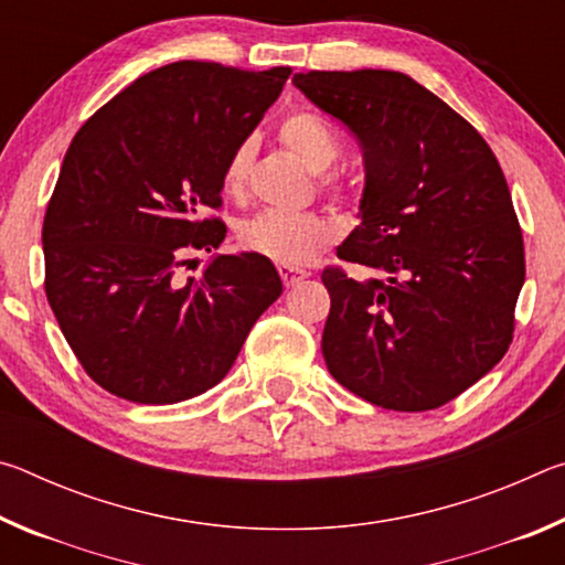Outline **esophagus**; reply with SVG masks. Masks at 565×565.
Returning <instances> with one entry per match:
<instances>
[{
	"mask_svg": "<svg viewBox=\"0 0 565 565\" xmlns=\"http://www.w3.org/2000/svg\"><path fill=\"white\" fill-rule=\"evenodd\" d=\"M279 274H281V281L286 286L299 284L301 279H306V276H309V271L299 269V266H291V264H279Z\"/></svg>",
	"mask_w": 565,
	"mask_h": 565,
	"instance_id": "1",
	"label": "esophagus"
}]
</instances>
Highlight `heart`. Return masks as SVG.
<instances>
[{
	"instance_id": "1",
	"label": "heart",
	"mask_w": 565,
	"mask_h": 565,
	"mask_svg": "<svg viewBox=\"0 0 565 565\" xmlns=\"http://www.w3.org/2000/svg\"><path fill=\"white\" fill-rule=\"evenodd\" d=\"M279 141L306 169L317 174V184L323 194L341 204L353 202L356 196L353 179L339 169H331L341 157L343 141L329 119L317 111H291L279 124ZM252 161L254 141H238L222 174L228 194H242ZM337 236L339 224L321 212H262L238 228V244L246 252L266 256L276 264H306Z\"/></svg>"
}]
</instances>
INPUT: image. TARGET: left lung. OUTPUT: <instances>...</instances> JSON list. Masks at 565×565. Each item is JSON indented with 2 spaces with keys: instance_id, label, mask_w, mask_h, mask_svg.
Here are the masks:
<instances>
[{
  "instance_id": "left-lung-1",
  "label": "left lung",
  "mask_w": 565,
  "mask_h": 565,
  "mask_svg": "<svg viewBox=\"0 0 565 565\" xmlns=\"http://www.w3.org/2000/svg\"><path fill=\"white\" fill-rule=\"evenodd\" d=\"M361 141V224L321 274V351L351 394L391 411L454 401L503 359L525 279L523 234L491 147L434 92L388 70L294 76Z\"/></svg>"
}]
</instances>
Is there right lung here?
<instances>
[{"label": "right lung", "instance_id": "obj_1", "mask_svg": "<svg viewBox=\"0 0 565 565\" xmlns=\"http://www.w3.org/2000/svg\"><path fill=\"white\" fill-rule=\"evenodd\" d=\"M289 66L174 62L139 76L74 134L42 226L44 291L94 384L177 404L222 381L281 296L274 264L226 254L181 279L186 254L226 236L224 164L279 97Z\"/></svg>", "mask_w": 565, "mask_h": 565}]
</instances>
